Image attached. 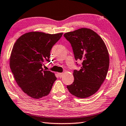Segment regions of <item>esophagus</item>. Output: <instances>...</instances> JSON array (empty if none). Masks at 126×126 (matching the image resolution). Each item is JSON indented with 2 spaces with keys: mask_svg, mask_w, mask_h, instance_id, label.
<instances>
[{
  "mask_svg": "<svg viewBox=\"0 0 126 126\" xmlns=\"http://www.w3.org/2000/svg\"><path fill=\"white\" fill-rule=\"evenodd\" d=\"M58 76L60 77V78H62V77L63 76V73H58Z\"/></svg>",
  "mask_w": 126,
  "mask_h": 126,
  "instance_id": "34e87169",
  "label": "esophagus"
}]
</instances>
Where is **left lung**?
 I'll return each mask as SVG.
<instances>
[{
	"label": "left lung",
	"instance_id": "8db88e82",
	"mask_svg": "<svg viewBox=\"0 0 126 126\" xmlns=\"http://www.w3.org/2000/svg\"><path fill=\"white\" fill-rule=\"evenodd\" d=\"M64 36L70 43L75 60L82 61L81 69L74 71V81L67 85L68 89L77 97H89L106 78L109 65L107 48L101 37L90 29H79Z\"/></svg>",
	"mask_w": 126,
	"mask_h": 126
}]
</instances>
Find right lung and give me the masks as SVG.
<instances>
[{
  "label": "right lung",
  "instance_id": "add662e5",
  "mask_svg": "<svg viewBox=\"0 0 126 126\" xmlns=\"http://www.w3.org/2000/svg\"><path fill=\"white\" fill-rule=\"evenodd\" d=\"M63 33L32 31L24 33L13 45L10 66L23 92L34 98L47 95L57 79L54 73L42 68L49 61L50 51Z\"/></svg>",
  "mask_w": 126,
  "mask_h": 126
}]
</instances>
